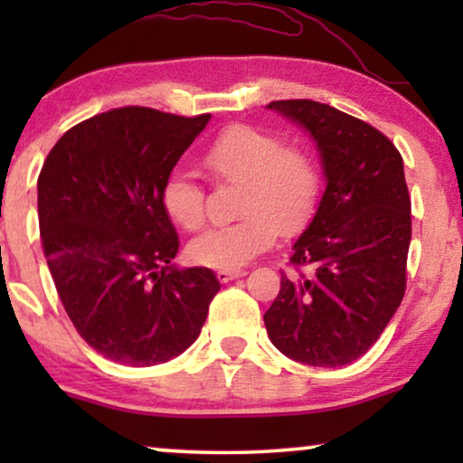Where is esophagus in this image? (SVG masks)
Listing matches in <instances>:
<instances>
[{
  "instance_id": "1",
  "label": "esophagus",
  "mask_w": 463,
  "mask_h": 463,
  "mask_svg": "<svg viewBox=\"0 0 463 463\" xmlns=\"http://www.w3.org/2000/svg\"><path fill=\"white\" fill-rule=\"evenodd\" d=\"M244 274H246L244 269H219L217 278H219V282H230V280H233V278H240Z\"/></svg>"
}]
</instances>
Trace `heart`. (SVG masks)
<instances>
[{
	"label": "heart",
	"instance_id": "obj_1",
	"mask_svg": "<svg viewBox=\"0 0 463 463\" xmlns=\"http://www.w3.org/2000/svg\"><path fill=\"white\" fill-rule=\"evenodd\" d=\"M202 164L213 179L242 183V221L213 227L189 244V257L204 268L240 269L312 219L320 175L306 151L284 147L282 138L257 126L236 124L208 145ZM162 208L187 232L204 223V192L192 175L175 170L162 185Z\"/></svg>",
	"mask_w": 463,
	"mask_h": 463
}]
</instances>
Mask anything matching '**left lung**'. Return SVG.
I'll use <instances>...</instances> for the list:
<instances>
[{"instance_id":"obj_1","label":"left lung","mask_w":463,"mask_h":463,"mask_svg":"<svg viewBox=\"0 0 463 463\" xmlns=\"http://www.w3.org/2000/svg\"><path fill=\"white\" fill-rule=\"evenodd\" d=\"M268 109L301 126L318 149L326 187L293 244L265 328L284 356L344 366L363 356L396 314L407 284L411 198L404 164L388 137L316 100H271Z\"/></svg>"}]
</instances>
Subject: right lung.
Here are the masks:
<instances>
[{
  "label": "right lung",
  "mask_w": 463,
  "mask_h": 463,
  "mask_svg": "<svg viewBox=\"0 0 463 463\" xmlns=\"http://www.w3.org/2000/svg\"><path fill=\"white\" fill-rule=\"evenodd\" d=\"M211 113L181 118L122 107L73 126L37 179L50 274L78 331L100 356L154 366L198 339L221 284L173 263L179 236L162 185Z\"/></svg>",
  "instance_id": "1"
}]
</instances>
